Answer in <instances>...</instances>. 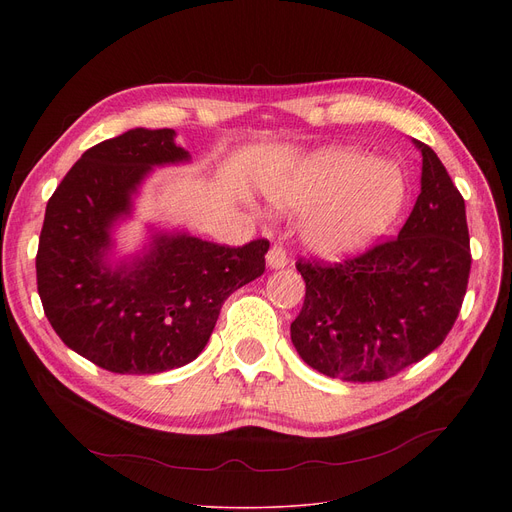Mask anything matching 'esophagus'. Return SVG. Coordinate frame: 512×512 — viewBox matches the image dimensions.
<instances>
[{"label":"esophagus","instance_id":"obj_1","mask_svg":"<svg viewBox=\"0 0 512 512\" xmlns=\"http://www.w3.org/2000/svg\"><path fill=\"white\" fill-rule=\"evenodd\" d=\"M288 263V255L286 249L282 245H274L270 251H267V265L274 267V270H280Z\"/></svg>","mask_w":512,"mask_h":512}]
</instances>
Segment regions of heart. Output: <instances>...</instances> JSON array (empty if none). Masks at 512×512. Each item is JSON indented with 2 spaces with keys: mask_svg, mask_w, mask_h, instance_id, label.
<instances>
[{
  "mask_svg": "<svg viewBox=\"0 0 512 512\" xmlns=\"http://www.w3.org/2000/svg\"><path fill=\"white\" fill-rule=\"evenodd\" d=\"M282 209L311 211L305 240L321 255L367 247L394 222L405 201V178L392 164H371L353 149H328L270 188Z\"/></svg>",
  "mask_w": 512,
  "mask_h": 512,
  "instance_id": "1",
  "label": "heart"
}]
</instances>
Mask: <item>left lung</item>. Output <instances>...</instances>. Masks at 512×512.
Wrapping results in <instances>:
<instances>
[{"label":"left lung","instance_id":"8db88e82","mask_svg":"<svg viewBox=\"0 0 512 512\" xmlns=\"http://www.w3.org/2000/svg\"><path fill=\"white\" fill-rule=\"evenodd\" d=\"M398 236L340 263L299 259L305 303L290 324L301 359L328 378L382 382L444 342L459 317L471 247L465 199L432 147Z\"/></svg>","mask_w":512,"mask_h":512}]
</instances>
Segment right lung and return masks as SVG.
<instances>
[{
	"label": "right lung",
	"mask_w": 512,
	"mask_h": 512,
	"mask_svg": "<svg viewBox=\"0 0 512 512\" xmlns=\"http://www.w3.org/2000/svg\"><path fill=\"white\" fill-rule=\"evenodd\" d=\"M172 128H132L87 149L51 195L39 236L37 290L51 328L80 357L147 375L191 363L224 301L265 270L270 240L242 247L155 234L149 253L116 270L110 230L153 166L188 161Z\"/></svg>",
	"instance_id": "add662e5"
}]
</instances>
